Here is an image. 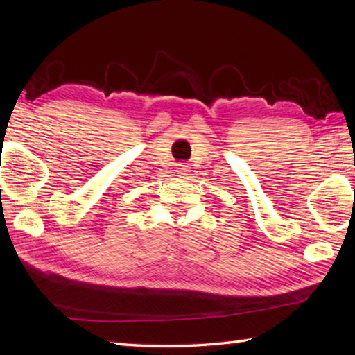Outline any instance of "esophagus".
<instances>
[{
  "label": "esophagus",
  "instance_id": "esophagus-1",
  "mask_svg": "<svg viewBox=\"0 0 355 355\" xmlns=\"http://www.w3.org/2000/svg\"><path fill=\"white\" fill-rule=\"evenodd\" d=\"M182 171H183V172L186 171V166H183V167H182Z\"/></svg>",
  "mask_w": 355,
  "mask_h": 355
}]
</instances>
